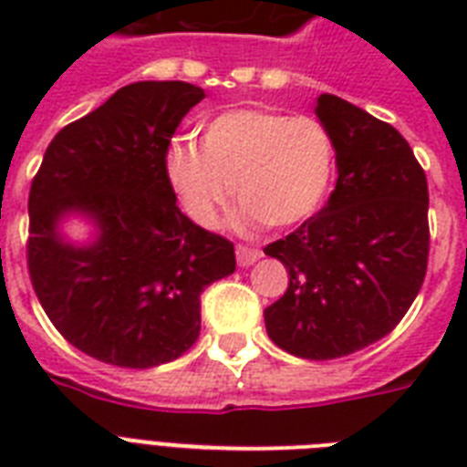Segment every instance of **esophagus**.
<instances>
[{
	"label": "esophagus",
	"mask_w": 467,
	"mask_h": 467,
	"mask_svg": "<svg viewBox=\"0 0 467 467\" xmlns=\"http://www.w3.org/2000/svg\"><path fill=\"white\" fill-rule=\"evenodd\" d=\"M262 259V252L256 247H247V244H240L237 247V264L240 266H252L254 262H259Z\"/></svg>",
	"instance_id": "esophagus-1"
}]
</instances>
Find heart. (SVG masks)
Segmentation results:
<instances>
[{
	"mask_svg": "<svg viewBox=\"0 0 467 467\" xmlns=\"http://www.w3.org/2000/svg\"><path fill=\"white\" fill-rule=\"evenodd\" d=\"M334 142L312 116L233 109L201 128V148L174 142L167 176L193 223L211 227L234 191L242 220L298 225L317 211L334 179Z\"/></svg>",
	"mask_w": 467,
	"mask_h": 467,
	"instance_id": "heart-1",
	"label": "heart"
}]
</instances>
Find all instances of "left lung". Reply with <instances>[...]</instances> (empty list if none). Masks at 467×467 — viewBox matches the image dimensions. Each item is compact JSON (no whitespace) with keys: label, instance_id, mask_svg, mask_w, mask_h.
Returning a JSON list of instances; mask_svg holds the SVG:
<instances>
[{"label":"left lung","instance_id":"1","mask_svg":"<svg viewBox=\"0 0 467 467\" xmlns=\"http://www.w3.org/2000/svg\"><path fill=\"white\" fill-rule=\"evenodd\" d=\"M339 179L329 201L264 252L288 291L264 310L271 341L310 361L361 351L390 334L417 298L429 262L427 174L385 120L322 94Z\"/></svg>","mask_w":467,"mask_h":467}]
</instances>
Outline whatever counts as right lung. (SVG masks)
Listing matches in <instances>:
<instances>
[{
    "label": "right lung",
    "instance_id": "obj_1",
    "mask_svg": "<svg viewBox=\"0 0 467 467\" xmlns=\"http://www.w3.org/2000/svg\"><path fill=\"white\" fill-rule=\"evenodd\" d=\"M189 82H135L47 145L28 193L26 262L65 339L120 368L174 361L201 332V293L234 271V247L186 218L167 176L169 142L203 99ZM82 210L102 234L72 248L54 230Z\"/></svg>",
    "mask_w": 467,
    "mask_h": 467
}]
</instances>
